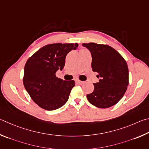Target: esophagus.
<instances>
[{"label": "esophagus", "mask_w": 149, "mask_h": 149, "mask_svg": "<svg viewBox=\"0 0 149 149\" xmlns=\"http://www.w3.org/2000/svg\"><path fill=\"white\" fill-rule=\"evenodd\" d=\"M76 82L78 83V84H82L83 83H84V82L81 81V80H79V79H77V80H76Z\"/></svg>", "instance_id": "1"}]
</instances>
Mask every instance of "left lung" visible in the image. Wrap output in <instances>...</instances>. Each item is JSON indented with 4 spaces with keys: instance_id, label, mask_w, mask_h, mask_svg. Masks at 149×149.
Segmentation results:
<instances>
[{
    "instance_id": "1",
    "label": "left lung",
    "mask_w": 149,
    "mask_h": 149,
    "mask_svg": "<svg viewBox=\"0 0 149 149\" xmlns=\"http://www.w3.org/2000/svg\"><path fill=\"white\" fill-rule=\"evenodd\" d=\"M92 57V70L97 72L99 82L87 95L93 105L106 109L115 105L123 97L129 84V71L126 60L116 49L106 44L84 43Z\"/></svg>"
}]
</instances>
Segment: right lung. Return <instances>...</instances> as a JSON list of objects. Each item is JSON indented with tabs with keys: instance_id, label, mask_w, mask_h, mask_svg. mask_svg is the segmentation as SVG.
<instances>
[{
	"instance_id": "right-lung-1",
	"label": "right lung",
	"mask_w": 149,
	"mask_h": 149,
	"mask_svg": "<svg viewBox=\"0 0 149 149\" xmlns=\"http://www.w3.org/2000/svg\"><path fill=\"white\" fill-rule=\"evenodd\" d=\"M78 46L77 43L48 44L27 59L23 85L33 101L42 109L53 111L66 103L75 82L57 78L56 72L63 69L67 54Z\"/></svg>"
}]
</instances>
